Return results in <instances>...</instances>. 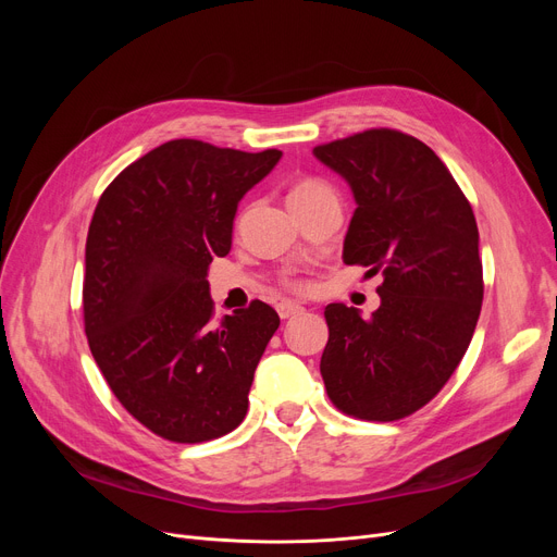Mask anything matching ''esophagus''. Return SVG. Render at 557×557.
<instances>
[{
  "instance_id": "esophagus-1",
  "label": "esophagus",
  "mask_w": 557,
  "mask_h": 557,
  "mask_svg": "<svg viewBox=\"0 0 557 557\" xmlns=\"http://www.w3.org/2000/svg\"><path fill=\"white\" fill-rule=\"evenodd\" d=\"M305 311V307L302 305H298V302H290V300H282L280 305H277V313H280V318H294V315H300Z\"/></svg>"
}]
</instances>
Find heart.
<instances>
[{"label": "heart", "mask_w": 557, "mask_h": 557, "mask_svg": "<svg viewBox=\"0 0 557 557\" xmlns=\"http://www.w3.org/2000/svg\"><path fill=\"white\" fill-rule=\"evenodd\" d=\"M325 194H334L332 187L320 181V178H302L298 181L294 187L288 191V202H298V200H309L315 196H325ZM288 286L296 288V290H305L307 282L305 280H288Z\"/></svg>", "instance_id": "obj_1"}]
</instances>
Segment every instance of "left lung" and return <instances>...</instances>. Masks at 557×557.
Segmentation results:
<instances>
[{"instance_id": "obj_1", "label": "left lung", "mask_w": 557, "mask_h": 557, "mask_svg": "<svg viewBox=\"0 0 557 557\" xmlns=\"http://www.w3.org/2000/svg\"><path fill=\"white\" fill-rule=\"evenodd\" d=\"M313 156L355 191L343 259L382 273V305L361 318L327 305L320 374L345 416L395 422L429 404L465 357L483 302L470 200L429 146L395 128L318 144Z\"/></svg>"}]
</instances>
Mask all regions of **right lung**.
<instances>
[{
  "label": "right lung",
  "instance_id": "obj_1",
  "mask_svg": "<svg viewBox=\"0 0 557 557\" xmlns=\"http://www.w3.org/2000/svg\"><path fill=\"white\" fill-rule=\"evenodd\" d=\"M280 158L171 139L97 202L85 244L87 343L114 397L164 441L208 443L246 418L280 315L252 300L214 320L208 269L230 252L239 200Z\"/></svg>",
  "mask_w": 557,
  "mask_h": 557
}]
</instances>
